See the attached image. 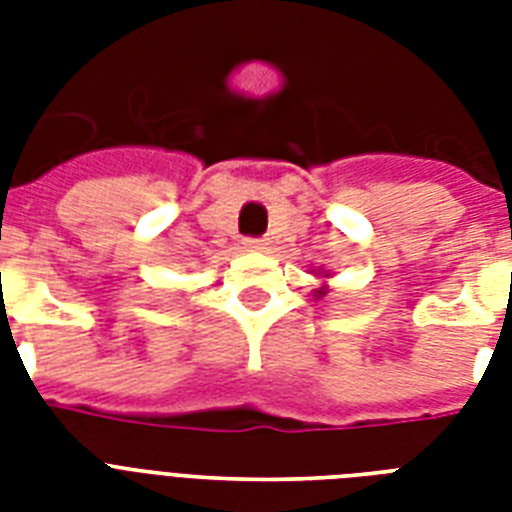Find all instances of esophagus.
I'll list each match as a JSON object with an SVG mask.
<instances>
[{"label": "esophagus", "mask_w": 512, "mask_h": 512, "mask_svg": "<svg viewBox=\"0 0 512 512\" xmlns=\"http://www.w3.org/2000/svg\"><path fill=\"white\" fill-rule=\"evenodd\" d=\"M244 247H247L249 252H265V249H268V241H265V239H244Z\"/></svg>", "instance_id": "34e87169"}]
</instances>
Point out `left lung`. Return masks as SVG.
I'll return each mask as SVG.
<instances>
[{
    "label": "left lung",
    "instance_id": "1",
    "mask_svg": "<svg viewBox=\"0 0 512 512\" xmlns=\"http://www.w3.org/2000/svg\"><path fill=\"white\" fill-rule=\"evenodd\" d=\"M313 276H319V279H324L319 284V287L313 289V300H321V297H324L329 292L327 279H329V276H332V271H327V268H319V271H316V268H313Z\"/></svg>",
    "mask_w": 512,
    "mask_h": 512
}]
</instances>
